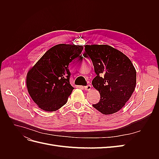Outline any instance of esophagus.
Segmentation results:
<instances>
[{
	"mask_svg": "<svg viewBox=\"0 0 159 159\" xmlns=\"http://www.w3.org/2000/svg\"><path fill=\"white\" fill-rule=\"evenodd\" d=\"M91 89V85H88L84 87V89L86 91H89Z\"/></svg>",
	"mask_w": 159,
	"mask_h": 159,
	"instance_id": "1",
	"label": "esophagus"
}]
</instances>
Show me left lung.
Returning a JSON list of instances; mask_svg holds the SVG:
<instances>
[{"label": "left lung", "mask_w": 159, "mask_h": 159, "mask_svg": "<svg viewBox=\"0 0 159 159\" xmlns=\"http://www.w3.org/2000/svg\"><path fill=\"white\" fill-rule=\"evenodd\" d=\"M85 51L97 75L92 85L100 93L99 102L93 107L104 115L117 112L135 88V68L126 55L109 45H85Z\"/></svg>", "instance_id": "1"}]
</instances>
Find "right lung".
<instances>
[{"mask_svg":"<svg viewBox=\"0 0 159 159\" xmlns=\"http://www.w3.org/2000/svg\"><path fill=\"white\" fill-rule=\"evenodd\" d=\"M84 47L60 44L52 47L28 71L26 86L32 100L41 109L54 111L68 101L74 89L70 83V62Z\"/></svg>","mask_w":159,"mask_h":159,"instance_id":"add662e5","label":"right lung"}]
</instances>
